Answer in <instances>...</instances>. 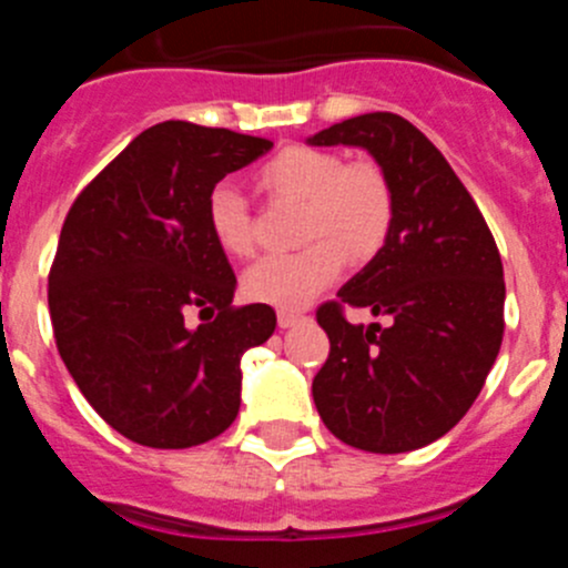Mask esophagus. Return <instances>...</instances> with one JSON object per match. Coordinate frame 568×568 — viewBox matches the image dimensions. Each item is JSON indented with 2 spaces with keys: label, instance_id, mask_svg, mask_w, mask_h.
I'll list each match as a JSON object with an SVG mask.
<instances>
[{
  "label": "esophagus",
  "instance_id": "obj_1",
  "mask_svg": "<svg viewBox=\"0 0 568 568\" xmlns=\"http://www.w3.org/2000/svg\"><path fill=\"white\" fill-rule=\"evenodd\" d=\"M304 318H307V315L298 313V310H278V327H284V329L295 327V324Z\"/></svg>",
  "mask_w": 568,
  "mask_h": 568
}]
</instances>
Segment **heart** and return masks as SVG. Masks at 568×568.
<instances>
[{
	"mask_svg": "<svg viewBox=\"0 0 568 568\" xmlns=\"http://www.w3.org/2000/svg\"><path fill=\"white\" fill-rule=\"evenodd\" d=\"M258 182L270 195L304 202L298 235L307 244L247 267L241 287L250 301L304 307L344 273L346 258L355 264L375 258L393 233V182L375 159L344 162L335 150L293 144L261 164ZM207 227L233 258L253 253V215L235 184L219 182L207 193Z\"/></svg>",
	"mask_w": 568,
	"mask_h": 568,
	"instance_id": "1",
	"label": "heart"
}]
</instances>
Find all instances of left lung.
Returning <instances> with one entry per match:
<instances>
[{
  "label": "left lung",
  "mask_w": 568,
  "mask_h": 568,
  "mask_svg": "<svg viewBox=\"0 0 568 568\" xmlns=\"http://www.w3.org/2000/svg\"><path fill=\"white\" fill-rule=\"evenodd\" d=\"M313 144L373 153L395 193L384 250L315 310L329 355L313 378L321 420L364 453H413L469 413L504 341V264L478 204L413 122L364 113ZM389 314L349 325L345 307Z\"/></svg>",
  "instance_id": "1"
}]
</instances>
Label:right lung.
<instances>
[{"mask_svg": "<svg viewBox=\"0 0 568 568\" xmlns=\"http://www.w3.org/2000/svg\"><path fill=\"white\" fill-rule=\"evenodd\" d=\"M270 148L227 128L153 124L68 210L48 275L53 338L88 404L133 444L187 449L239 415L241 355L273 335L275 313L233 304L207 193ZM190 308L216 315L190 331Z\"/></svg>", "mask_w": 568, "mask_h": 568, "instance_id": "add662e5", "label": "right lung"}]
</instances>
